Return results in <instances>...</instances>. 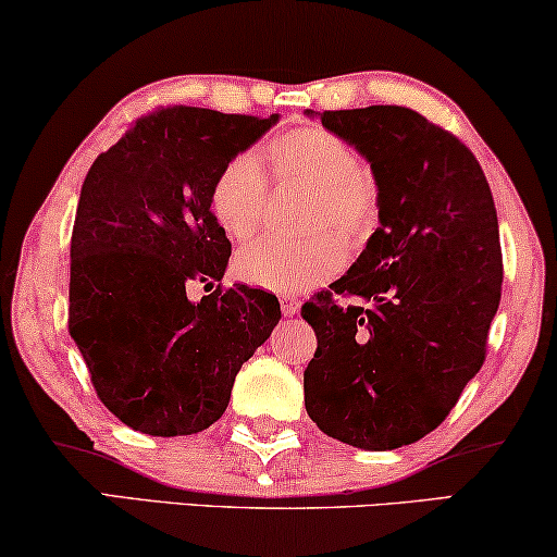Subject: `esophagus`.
<instances>
[{"label":"esophagus","mask_w":557,"mask_h":557,"mask_svg":"<svg viewBox=\"0 0 557 557\" xmlns=\"http://www.w3.org/2000/svg\"><path fill=\"white\" fill-rule=\"evenodd\" d=\"M281 311H284V317H294V314H299V299H296V296H288V294H284L281 296Z\"/></svg>","instance_id":"obj_1"}]
</instances>
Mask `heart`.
<instances>
[{
	"label": "heart",
	"mask_w": 557,
	"mask_h": 557,
	"mask_svg": "<svg viewBox=\"0 0 557 557\" xmlns=\"http://www.w3.org/2000/svg\"><path fill=\"white\" fill-rule=\"evenodd\" d=\"M265 159L278 180L311 187L307 227L339 231L362 238L377 223L380 185L352 144L322 126H304L276 136ZM210 208L218 225L233 240H246L263 225L269 210V177L253 151L235 154L218 172L210 189ZM347 261L345 243L334 233L304 240L263 238L235 256L240 281L273 294H301L337 276Z\"/></svg>",
	"instance_id": "b5f03b06"
}]
</instances>
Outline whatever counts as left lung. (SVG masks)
Listing matches in <instances>:
<instances>
[{"label":"left lung","mask_w":557,"mask_h":557,"mask_svg":"<svg viewBox=\"0 0 557 557\" xmlns=\"http://www.w3.org/2000/svg\"><path fill=\"white\" fill-rule=\"evenodd\" d=\"M319 119L370 162L380 227L332 292L301 307L317 334L304 403L326 436L391 451L438 429L484 364L502 296L497 210L476 157L418 111ZM332 293L373 307L339 308Z\"/></svg>","instance_id":"1"}]
</instances>
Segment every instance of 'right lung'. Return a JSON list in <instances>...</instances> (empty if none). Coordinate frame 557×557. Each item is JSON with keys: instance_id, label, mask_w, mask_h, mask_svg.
Listing matches in <instances>:
<instances>
[{"instance_id": "obj_1", "label": "right lung", "mask_w": 557, "mask_h": 557, "mask_svg": "<svg viewBox=\"0 0 557 557\" xmlns=\"http://www.w3.org/2000/svg\"><path fill=\"white\" fill-rule=\"evenodd\" d=\"M278 121L157 109L83 182L71 238L67 330L98 398L128 429L189 436L225 413L240 364L281 319L276 296L225 276L231 240L210 210L218 172ZM213 292L200 302L188 288Z\"/></svg>"}]
</instances>
